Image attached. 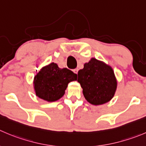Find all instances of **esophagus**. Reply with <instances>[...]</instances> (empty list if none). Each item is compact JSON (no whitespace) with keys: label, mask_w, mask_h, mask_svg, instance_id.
Masks as SVG:
<instances>
[{"label":"esophagus","mask_w":146,"mask_h":146,"mask_svg":"<svg viewBox=\"0 0 146 146\" xmlns=\"http://www.w3.org/2000/svg\"><path fill=\"white\" fill-rule=\"evenodd\" d=\"M78 68H76L73 70V73H76V74H78Z\"/></svg>","instance_id":"esophagus-1"}]
</instances>
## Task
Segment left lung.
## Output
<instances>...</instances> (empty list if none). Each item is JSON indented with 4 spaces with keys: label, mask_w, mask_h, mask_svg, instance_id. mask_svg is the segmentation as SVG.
<instances>
[{
    "label": "left lung",
    "mask_w": 146,
    "mask_h": 146,
    "mask_svg": "<svg viewBox=\"0 0 146 146\" xmlns=\"http://www.w3.org/2000/svg\"><path fill=\"white\" fill-rule=\"evenodd\" d=\"M85 98L93 105H102L115 94L117 81L113 69L104 63L92 58L78 73Z\"/></svg>",
    "instance_id": "obj_1"
}]
</instances>
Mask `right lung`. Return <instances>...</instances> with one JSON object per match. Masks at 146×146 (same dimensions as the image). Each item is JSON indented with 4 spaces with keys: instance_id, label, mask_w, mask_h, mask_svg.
I'll return each mask as SVG.
<instances>
[{
    "instance_id": "right-lung-1",
    "label": "right lung",
    "mask_w": 146,
    "mask_h": 146,
    "mask_svg": "<svg viewBox=\"0 0 146 146\" xmlns=\"http://www.w3.org/2000/svg\"><path fill=\"white\" fill-rule=\"evenodd\" d=\"M77 80V74L69 69L60 68L56 63L43 67L34 78L36 96L49 102L56 101L64 95L70 82Z\"/></svg>"
}]
</instances>
